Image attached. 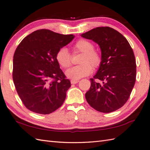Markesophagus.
Returning <instances> with one entry per match:
<instances>
[{
    "instance_id": "34e87169",
    "label": "esophagus",
    "mask_w": 150,
    "mask_h": 150,
    "mask_svg": "<svg viewBox=\"0 0 150 150\" xmlns=\"http://www.w3.org/2000/svg\"><path fill=\"white\" fill-rule=\"evenodd\" d=\"M79 82V81H75V80H71V83H73V84H75V83H76Z\"/></svg>"
}]
</instances>
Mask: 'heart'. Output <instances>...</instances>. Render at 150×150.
Returning <instances> with one entry per match:
<instances>
[{
    "mask_svg": "<svg viewBox=\"0 0 150 150\" xmlns=\"http://www.w3.org/2000/svg\"><path fill=\"white\" fill-rule=\"evenodd\" d=\"M94 45L89 40L80 39L74 46V52H81L82 55L79 61L81 64L75 66L66 71V75L71 80H77L91 74L93 68H98L102 61V56L94 49ZM55 59L61 67L67 68L71 64V55L65 47L59 48Z\"/></svg>",
    "mask_w": 150,
    "mask_h": 150,
    "instance_id": "heart-1",
    "label": "heart"
}]
</instances>
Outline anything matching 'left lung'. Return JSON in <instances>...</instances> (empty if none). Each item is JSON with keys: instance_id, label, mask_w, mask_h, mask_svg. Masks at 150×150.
I'll return each mask as SVG.
<instances>
[{"instance_id": "8db88e82", "label": "left lung", "mask_w": 150, "mask_h": 150, "mask_svg": "<svg viewBox=\"0 0 150 150\" xmlns=\"http://www.w3.org/2000/svg\"><path fill=\"white\" fill-rule=\"evenodd\" d=\"M81 36L98 44L102 59L98 71L90 79L91 87L86 99L99 112H114L127 102L135 84L136 62L133 50L122 34L109 27H96Z\"/></svg>"}]
</instances>
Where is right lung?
<instances>
[{
    "mask_svg": "<svg viewBox=\"0 0 150 150\" xmlns=\"http://www.w3.org/2000/svg\"><path fill=\"white\" fill-rule=\"evenodd\" d=\"M74 37L41 29L23 38L17 47L13 56V82L24 105L32 112L48 114L64 103L71 83L55 55Z\"/></svg>",
    "mask_w": 150,
    "mask_h": 150,
    "instance_id": "obj_1",
    "label": "right lung"
}]
</instances>
